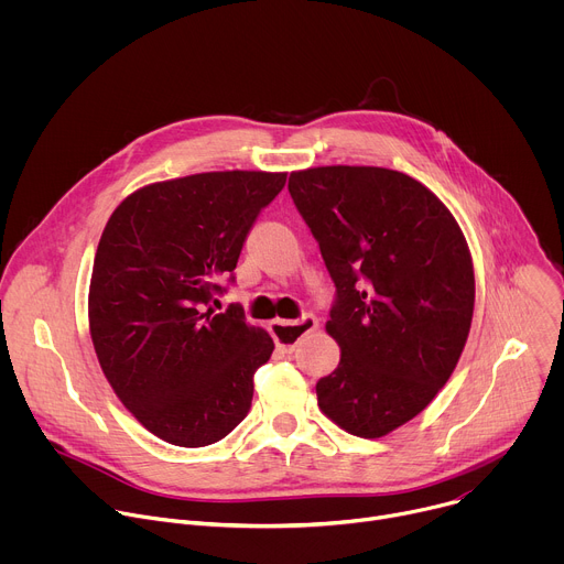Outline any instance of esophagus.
Wrapping results in <instances>:
<instances>
[{"instance_id": "esophagus-1", "label": "esophagus", "mask_w": 564, "mask_h": 564, "mask_svg": "<svg viewBox=\"0 0 564 564\" xmlns=\"http://www.w3.org/2000/svg\"><path fill=\"white\" fill-rule=\"evenodd\" d=\"M316 328H318V321H316V316H312V314H305V316H301L299 321H283V318H276V321H272V324H270V330H272V335H274V339H276V346H279L283 352H292V350L299 346V341H301L305 335L314 333Z\"/></svg>"}]
</instances>
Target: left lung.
<instances>
[{
	"instance_id": "left-lung-1",
	"label": "left lung",
	"mask_w": 564,
	"mask_h": 564,
	"mask_svg": "<svg viewBox=\"0 0 564 564\" xmlns=\"http://www.w3.org/2000/svg\"><path fill=\"white\" fill-rule=\"evenodd\" d=\"M288 189L337 285L326 330L341 359L316 381L318 409L350 435L383 437L459 361L475 303L466 238L429 187L394 170L310 167Z\"/></svg>"
}]
</instances>
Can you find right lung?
I'll return each mask as SVG.
<instances>
[{
	"mask_svg": "<svg viewBox=\"0 0 564 564\" xmlns=\"http://www.w3.org/2000/svg\"><path fill=\"white\" fill-rule=\"evenodd\" d=\"M285 172H205L129 194L100 236L89 330L127 411L155 437L198 448L246 420L272 337L243 307L205 305L234 272Z\"/></svg>",
	"mask_w": 564,
	"mask_h": 564,
	"instance_id": "add662e5",
	"label": "right lung"
}]
</instances>
